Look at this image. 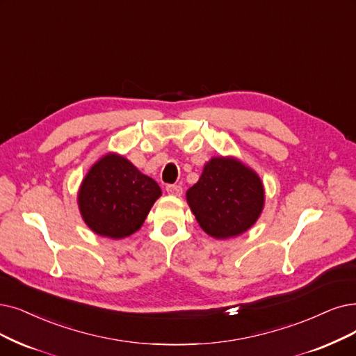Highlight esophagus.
Wrapping results in <instances>:
<instances>
[{
    "label": "esophagus",
    "mask_w": 356,
    "mask_h": 356,
    "mask_svg": "<svg viewBox=\"0 0 356 356\" xmlns=\"http://www.w3.org/2000/svg\"><path fill=\"white\" fill-rule=\"evenodd\" d=\"M166 191L170 195H181L182 194V187L177 186V184H169V186H166Z\"/></svg>",
    "instance_id": "obj_1"
}]
</instances>
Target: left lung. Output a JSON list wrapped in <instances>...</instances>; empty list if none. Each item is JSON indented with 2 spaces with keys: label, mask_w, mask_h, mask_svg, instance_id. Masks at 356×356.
<instances>
[{
  "label": "left lung",
  "mask_w": 356,
  "mask_h": 356,
  "mask_svg": "<svg viewBox=\"0 0 356 356\" xmlns=\"http://www.w3.org/2000/svg\"><path fill=\"white\" fill-rule=\"evenodd\" d=\"M187 202L202 229L213 238L241 235L259 219L264 190L259 175L231 158H213Z\"/></svg>",
  "instance_id": "left-lung-1"
}]
</instances>
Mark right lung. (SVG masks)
Returning <instances> with one entry per match:
<instances>
[{
    "mask_svg": "<svg viewBox=\"0 0 356 356\" xmlns=\"http://www.w3.org/2000/svg\"><path fill=\"white\" fill-rule=\"evenodd\" d=\"M161 193L158 182L141 174L130 161L109 153L83 179L79 207L93 232L120 239L140 229Z\"/></svg>",
    "mask_w": 356,
    "mask_h": 356,
    "instance_id": "right-lung-1",
    "label": "right lung"
}]
</instances>
